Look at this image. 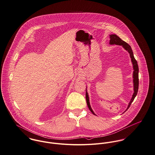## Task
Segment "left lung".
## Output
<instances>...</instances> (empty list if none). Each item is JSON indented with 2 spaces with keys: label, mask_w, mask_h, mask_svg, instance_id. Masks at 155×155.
I'll return each mask as SVG.
<instances>
[{
  "label": "left lung",
  "mask_w": 155,
  "mask_h": 155,
  "mask_svg": "<svg viewBox=\"0 0 155 155\" xmlns=\"http://www.w3.org/2000/svg\"><path fill=\"white\" fill-rule=\"evenodd\" d=\"M110 44L113 45V44H116V45H122L124 48L127 50L129 54H130V57L131 58V61L132 62L133 64V68H134V72H133V78H134V93L132 95V97L130 99V102L129 103L128 107L126 109V110L129 108L130 104H132V101L134 100L135 96H137V93H138V86H139V78H138V71H139V69H138V63L137 61L135 60L134 56V54H133V51L132 50V48L130 47V46L126 43V42L124 41L123 40H122L118 36H117L116 35H110ZM86 102H87V106L89 108V110H91V111L93 113V114L95 115V114L94 113L93 110H92L91 105H90V103H89V96H88V94L86 92Z\"/></svg>",
  "instance_id": "1"
}]
</instances>
